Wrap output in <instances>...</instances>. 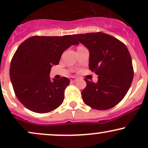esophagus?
<instances>
[{"label":"esophagus","instance_id":"obj_1","mask_svg":"<svg viewBox=\"0 0 148 148\" xmlns=\"http://www.w3.org/2000/svg\"><path fill=\"white\" fill-rule=\"evenodd\" d=\"M78 79V78H76V77H72V78H70V80L72 82H76L77 81Z\"/></svg>","mask_w":148,"mask_h":148}]
</instances>
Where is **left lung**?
I'll return each instance as SVG.
<instances>
[{
  "label": "left lung",
  "mask_w": 148,
  "mask_h": 148,
  "mask_svg": "<svg viewBox=\"0 0 148 148\" xmlns=\"http://www.w3.org/2000/svg\"><path fill=\"white\" fill-rule=\"evenodd\" d=\"M73 36L89 50V68L98 75L96 83L85 79L83 102L97 110L113 108L124 98L133 79L128 48L117 38L101 32Z\"/></svg>",
  "instance_id": "obj_1"
}]
</instances>
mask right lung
I'll return each instance as SVG.
<instances>
[{
	"instance_id": "obj_1",
	"label": "right lung",
	"mask_w": 148,
	"mask_h": 148,
	"mask_svg": "<svg viewBox=\"0 0 148 148\" xmlns=\"http://www.w3.org/2000/svg\"><path fill=\"white\" fill-rule=\"evenodd\" d=\"M79 44L72 35L33 36L24 41L15 52L9 76L15 94L30 111L46 113L63 103L70 80L50 78V69L58 65L63 52Z\"/></svg>"
}]
</instances>
